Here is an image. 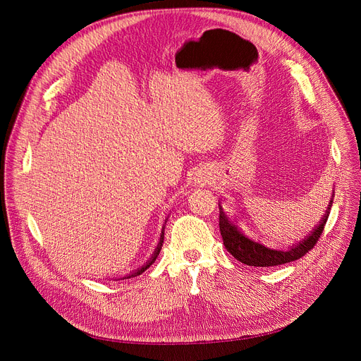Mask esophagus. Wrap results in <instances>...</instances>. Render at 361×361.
I'll list each match as a JSON object with an SVG mask.
<instances>
[{"mask_svg":"<svg viewBox=\"0 0 361 361\" xmlns=\"http://www.w3.org/2000/svg\"><path fill=\"white\" fill-rule=\"evenodd\" d=\"M195 183H197V184H203V183H206V177H204L203 174H196V177H195Z\"/></svg>","mask_w":361,"mask_h":361,"instance_id":"1","label":"esophagus"}]
</instances>
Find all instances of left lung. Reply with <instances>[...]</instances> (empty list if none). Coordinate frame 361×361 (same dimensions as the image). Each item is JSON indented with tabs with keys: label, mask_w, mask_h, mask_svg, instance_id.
I'll use <instances>...</instances> for the list:
<instances>
[{
	"label": "left lung",
	"mask_w": 361,
	"mask_h": 361,
	"mask_svg": "<svg viewBox=\"0 0 361 361\" xmlns=\"http://www.w3.org/2000/svg\"><path fill=\"white\" fill-rule=\"evenodd\" d=\"M335 190H332V197L329 200V204L326 207V212L322 216L319 224L314 226L313 231H310L309 235H306L302 240L297 241L295 244L290 245L288 249H272L268 245L262 244L260 241H256L245 235L237 224V219L230 218L222 209L219 203V231L224 240L225 249L228 250L237 260H240L244 264L249 267H278V264L290 263L300 257L305 256L309 250L314 247L316 241L319 240L322 231L325 228V224L329 216V211L332 207V200Z\"/></svg>",
	"instance_id": "8db88e82"
}]
</instances>
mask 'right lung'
Returning <instances> with one entry per match:
<instances>
[{"label": "right lung", "mask_w": 361, "mask_h": 361, "mask_svg": "<svg viewBox=\"0 0 361 361\" xmlns=\"http://www.w3.org/2000/svg\"><path fill=\"white\" fill-rule=\"evenodd\" d=\"M165 226V225H164ZM164 226H162V231H161V237H159V243H158V245H157V249H155V252H154V255L150 256V259L143 264V267H140V268H137V269H135V271H131L128 275H126V276H123L121 279H128V278H135V276H137V275H142L147 268H150V264L154 263L155 260H157V257L159 256V252H161V249H162V243H164V233H165V230H164Z\"/></svg>", "instance_id": "right-lung-1"}]
</instances>
